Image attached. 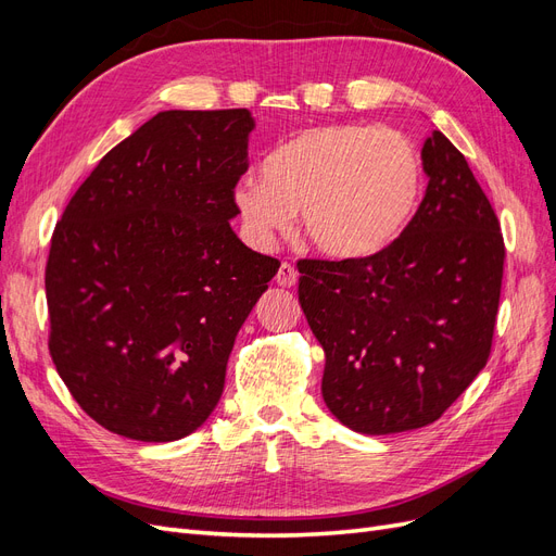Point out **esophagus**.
<instances>
[{"label":"esophagus","instance_id":"1","mask_svg":"<svg viewBox=\"0 0 556 556\" xmlns=\"http://www.w3.org/2000/svg\"><path fill=\"white\" fill-rule=\"evenodd\" d=\"M296 280H299L296 268L290 262H282L280 268H278V274H276V282L280 285V288H294Z\"/></svg>","mask_w":556,"mask_h":556}]
</instances>
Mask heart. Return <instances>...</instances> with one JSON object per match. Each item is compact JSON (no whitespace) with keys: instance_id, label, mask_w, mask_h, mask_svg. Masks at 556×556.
<instances>
[{"instance_id":"obj_1","label":"heart","mask_w":556,"mask_h":556,"mask_svg":"<svg viewBox=\"0 0 556 556\" xmlns=\"http://www.w3.org/2000/svg\"><path fill=\"white\" fill-rule=\"evenodd\" d=\"M425 194L422 155L406 134L325 125L294 134L248 176L233 204L250 237L268 243L301 211L311 243L336 260L371 257L410 225Z\"/></svg>"}]
</instances>
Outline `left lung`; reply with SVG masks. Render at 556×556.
Masks as SVG:
<instances>
[{"label": "left lung", "mask_w": 556, "mask_h": 556, "mask_svg": "<svg viewBox=\"0 0 556 556\" xmlns=\"http://www.w3.org/2000/svg\"><path fill=\"white\" fill-rule=\"evenodd\" d=\"M427 194L371 257L299 260V304L325 348L323 396L368 435L435 422L490 359L506 245L466 157L435 129Z\"/></svg>", "instance_id": "left-lung-1"}]
</instances>
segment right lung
Returning <instances> with one entry per match:
<instances>
[{
	"instance_id": "1",
	"label": "right lung",
	"mask_w": 556,
	"mask_h": 556,
	"mask_svg": "<svg viewBox=\"0 0 556 556\" xmlns=\"http://www.w3.org/2000/svg\"><path fill=\"white\" fill-rule=\"evenodd\" d=\"M248 109L164 111L106 153L55 225L48 350L97 425L146 443L206 422L233 339L278 274L229 220Z\"/></svg>"
}]
</instances>
